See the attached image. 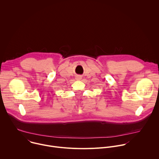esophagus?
<instances>
[{"label": "esophagus", "mask_w": 159, "mask_h": 159, "mask_svg": "<svg viewBox=\"0 0 159 159\" xmlns=\"http://www.w3.org/2000/svg\"><path fill=\"white\" fill-rule=\"evenodd\" d=\"M80 79V77H78V79Z\"/></svg>", "instance_id": "obj_1"}]
</instances>
